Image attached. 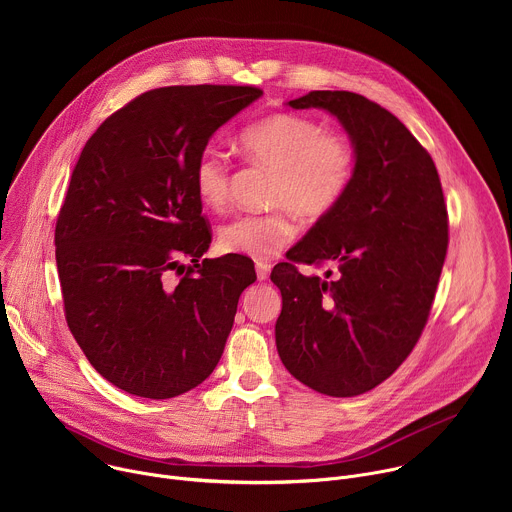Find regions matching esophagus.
Returning <instances> with one entry per match:
<instances>
[{
  "label": "esophagus",
  "instance_id": "obj_1",
  "mask_svg": "<svg viewBox=\"0 0 512 512\" xmlns=\"http://www.w3.org/2000/svg\"><path fill=\"white\" fill-rule=\"evenodd\" d=\"M257 277H259V281H265L267 277H269V271H271V265L267 263V261H259L257 263Z\"/></svg>",
  "mask_w": 512,
  "mask_h": 512
}]
</instances>
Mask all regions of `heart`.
I'll return each mask as SVG.
<instances>
[{
    "label": "heart",
    "instance_id": "obj_1",
    "mask_svg": "<svg viewBox=\"0 0 512 512\" xmlns=\"http://www.w3.org/2000/svg\"><path fill=\"white\" fill-rule=\"evenodd\" d=\"M241 154L273 172L269 202L275 208L261 214H243L218 233V245L227 253L251 259H269L294 241L298 212L308 221H320L344 200L356 168V150L350 137L326 129L320 121L273 113L249 127L237 139ZM229 162L216 152L198 156L192 168V186L198 200L223 210L229 202Z\"/></svg>",
    "mask_w": 512,
    "mask_h": 512
}]
</instances>
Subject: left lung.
I'll return each instance as SVG.
<instances>
[{
    "label": "left lung",
    "instance_id": "left-lung-1",
    "mask_svg": "<svg viewBox=\"0 0 512 512\" xmlns=\"http://www.w3.org/2000/svg\"><path fill=\"white\" fill-rule=\"evenodd\" d=\"M338 117L356 150L344 200L271 271L281 291L277 352L300 383L356 397L389 379L417 344L446 251L448 210L437 168L387 109L350 91L289 101ZM296 262H330L327 279Z\"/></svg>",
    "mask_w": 512,
    "mask_h": 512
}]
</instances>
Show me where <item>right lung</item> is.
Here are the masks:
<instances>
[{"mask_svg":"<svg viewBox=\"0 0 512 512\" xmlns=\"http://www.w3.org/2000/svg\"><path fill=\"white\" fill-rule=\"evenodd\" d=\"M261 95L247 85L148 91L99 125L72 170L54 231L66 324L95 371L129 395L198 387L257 279L243 255L199 261L212 235L192 168L212 133Z\"/></svg>","mask_w":512,"mask_h":512,"instance_id":"obj_1","label":"right lung"}]
</instances>
